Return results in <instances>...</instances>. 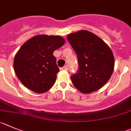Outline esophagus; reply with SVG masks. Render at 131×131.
Here are the masks:
<instances>
[{
	"label": "esophagus",
	"mask_w": 131,
	"mask_h": 131,
	"mask_svg": "<svg viewBox=\"0 0 131 131\" xmlns=\"http://www.w3.org/2000/svg\"><path fill=\"white\" fill-rule=\"evenodd\" d=\"M60 70H68V66H64L63 67H62V68H60Z\"/></svg>",
	"instance_id": "1"
}]
</instances>
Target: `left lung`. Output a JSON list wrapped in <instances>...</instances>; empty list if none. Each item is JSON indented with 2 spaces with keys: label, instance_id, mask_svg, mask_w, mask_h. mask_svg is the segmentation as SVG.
<instances>
[{
  "label": "left lung",
  "instance_id": "8db88e82",
  "mask_svg": "<svg viewBox=\"0 0 131 131\" xmlns=\"http://www.w3.org/2000/svg\"><path fill=\"white\" fill-rule=\"evenodd\" d=\"M67 39L76 52L79 68L71 76L81 93H90L102 88L111 77L114 57L111 49L99 36L88 30L70 34Z\"/></svg>",
  "mask_w": 131,
  "mask_h": 131
}]
</instances>
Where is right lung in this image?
<instances>
[{
    "mask_svg": "<svg viewBox=\"0 0 131 131\" xmlns=\"http://www.w3.org/2000/svg\"><path fill=\"white\" fill-rule=\"evenodd\" d=\"M64 42L60 36L40 35L23 43L15 56L14 68L26 88L37 93H45L52 88L59 72L53 53Z\"/></svg>",
    "mask_w": 131,
    "mask_h": 131,
    "instance_id": "obj_1",
    "label": "right lung"
}]
</instances>
